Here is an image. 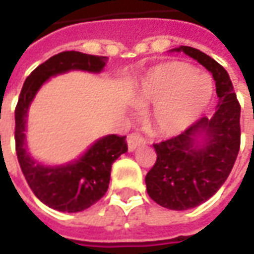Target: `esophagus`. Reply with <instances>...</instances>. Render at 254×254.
Instances as JSON below:
<instances>
[{"mask_svg":"<svg viewBox=\"0 0 254 254\" xmlns=\"http://www.w3.org/2000/svg\"><path fill=\"white\" fill-rule=\"evenodd\" d=\"M145 138L142 137L141 134L138 132H131L128 137H127V144H128V151H134L135 148L141 147L145 144Z\"/></svg>","mask_w":254,"mask_h":254,"instance_id":"obj_1","label":"esophagus"}]
</instances>
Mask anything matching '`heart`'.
I'll use <instances>...</instances> for the list:
<instances>
[{
	"mask_svg": "<svg viewBox=\"0 0 254 254\" xmlns=\"http://www.w3.org/2000/svg\"><path fill=\"white\" fill-rule=\"evenodd\" d=\"M213 84L206 73L180 61L155 64L144 76L138 103H154L151 127L160 134L174 135L188 128L208 106Z\"/></svg>",
	"mask_w": 254,
	"mask_h": 254,
	"instance_id": "b5f03b06",
	"label": "heart"
}]
</instances>
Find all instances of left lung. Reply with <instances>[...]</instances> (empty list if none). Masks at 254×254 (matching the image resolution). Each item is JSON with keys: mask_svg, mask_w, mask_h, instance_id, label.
I'll return each mask as SVG.
<instances>
[{"mask_svg": "<svg viewBox=\"0 0 254 254\" xmlns=\"http://www.w3.org/2000/svg\"><path fill=\"white\" fill-rule=\"evenodd\" d=\"M174 51L209 70L219 97L210 119L202 117L180 135L154 144L157 161L145 177L147 192L167 209L185 210L206 202L229 177L240 148V104L229 74L215 59L190 46Z\"/></svg>", "mask_w": 254, "mask_h": 254, "instance_id": "1", "label": "left lung"}]
</instances>
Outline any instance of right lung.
I'll list each match as a JSON object with an SVG mask.
<instances>
[{
    "mask_svg": "<svg viewBox=\"0 0 254 254\" xmlns=\"http://www.w3.org/2000/svg\"><path fill=\"white\" fill-rule=\"evenodd\" d=\"M106 56L66 51L39 64L25 80L15 107V150L25 180L35 196L49 208L61 212H80L102 199L110 182L113 162L127 151L126 135L110 134L93 144L73 162L46 167L35 161L25 144L28 109L41 86L52 76L69 70L99 73L106 66Z\"/></svg>",
    "mask_w": 254,
    "mask_h": 254,
    "instance_id": "right-lung-1",
    "label": "right lung"
}]
</instances>
